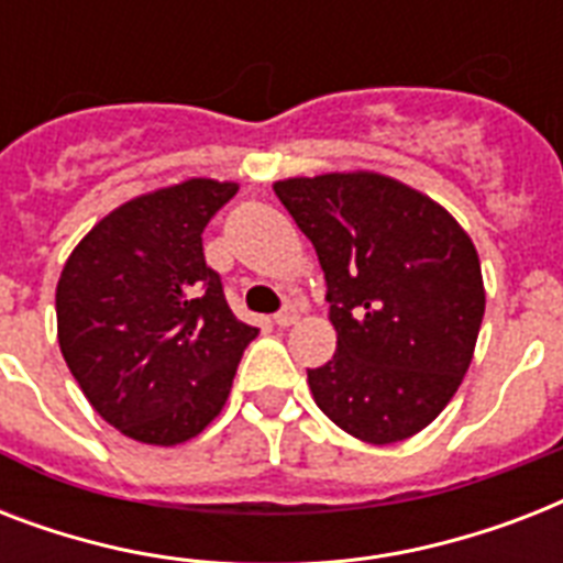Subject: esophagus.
<instances>
[{"mask_svg":"<svg viewBox=\"0 0 563 563\" xmlns=\"http://www.w3.org/2000/svg\"><path fill=\"white\" fill-rule=\"evenodd\" d=\"M295 321H298V309H295V307H283L280 312L274 316V324H277V327H291Z\"/></svg>","mask_w":563,"mask_h":563,"instance_id":"obj_1","label":"esophagus"}]
</instances>
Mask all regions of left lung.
I'll return each instance as SVG.
<instances>
[{"label":"left lung","mask_w":563,"mask_h":563,"mask_svg":"<svg viewBox=\"0 0 563 563\" xmlns=\"http://www.w3.org/2000/svg\"><path fill=\"white\" fill-rule=\"evenodd\" d=\"M324 268L333 360L307 371L318 409L368 444L406 441L471 368L485 316L479 254L450 212L376 172L277 180Z\"/></svg>","instance_id":"1"}]
</instances>
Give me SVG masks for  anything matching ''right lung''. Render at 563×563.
Masks as SVG:
<instances>
[{
    "instance_id": "add662e5",
    "label": "right lung",
    "mask_w": 563,
    "mask_h": 563,
    "mask_svg": "<svg viewBox=\"0 0 563 563\" xmlns=\"http://www.w3.org/2000/svg\"><path fill=\"white\" fill-rule=\"evenodd\" d=\"M236 189L189 178L140 195L104 216L60 272V353L92 409L134 441L198 435L260 333L230 312L203 260V228Z\"/></svg>"
}]
</instances>
